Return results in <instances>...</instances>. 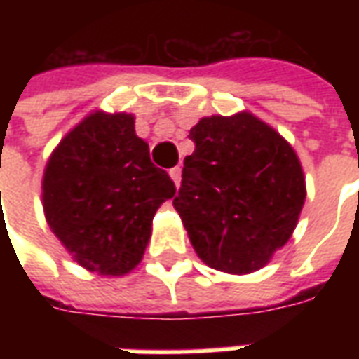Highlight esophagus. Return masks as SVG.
Instances as JSON below:
<instances>
[{
	"label": "esophagus",
	"mask_w": 359,
	"mask_h": 359,
	"mask_svg": "<svg viewBox=\"0 0 359 359\" xmlns=\"http://www.w3.org/2000/svg\"><path fill=\"white\" fill-rule=\"evenodd\" d=\"M169 175H171V179H172V182H175V187H179L180 177H182V169H180V167H172L171 171H169Z\"/></svg>",
	"instance_id": "34e87169"
}]
</instances>
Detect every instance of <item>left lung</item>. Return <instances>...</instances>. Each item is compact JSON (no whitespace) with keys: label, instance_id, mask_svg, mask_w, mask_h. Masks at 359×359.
<instances>
[{"label":"left lung","instance_id":"8db88e82","mask_svg":"<svg viewBox=\"0 0 359 359\" xmlns=\"http://www.w3.org/2000/svg\"><path fill=\"white\" fill-rule=\"evenodd\" d=\"M192 156L172 205L203 264L262 269L290 238L306 200L298 156L250 113L205 117L190 128Z\"/></svg>","mask_w":359,"mask_h":359}]
</instances>
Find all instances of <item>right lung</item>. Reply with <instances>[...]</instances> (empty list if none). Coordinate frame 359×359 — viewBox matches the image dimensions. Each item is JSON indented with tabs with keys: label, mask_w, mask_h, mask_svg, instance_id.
<instances>
[{
	"label": "right lung",
	"mask_w": 359,
	"mask_h": 359,
	"mask_svg": "<svg viewBox=\"0 0 359 359\" xmlns=\"http://www.w3.org/2000/svg\"><path fill=\"white\" fill-rule=\"evenodd\" d=\"M42 188L50 229L82 267L100 275L140 264L157 208L175 196L125 113H94L67 134Z\"/></svg>",
	"instance_id": "add662e5"
}]
</instances>
